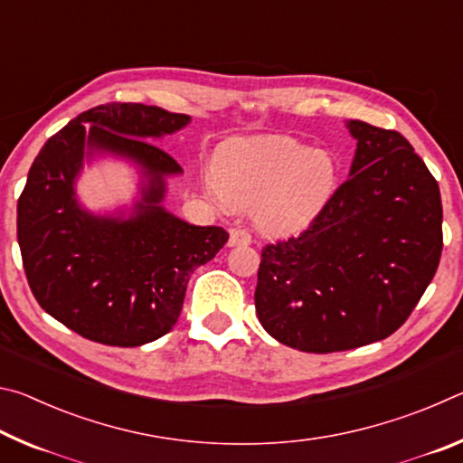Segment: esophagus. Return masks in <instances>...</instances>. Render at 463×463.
I'll list each match as a JSON object with an SVG mask.
<instances>
[{
    "instance_id": "1",
    "label": "esophagus",
    "mask_w": 463,
    "mask_h": 463,
    "mask_svg": "<svg viewBox=\"0 0 463 463\" xmlns=\"http://www.w3.org/2000/svg\"><path fill=\"white\" fill-rule=\"evenodd\" d=\"M250 242V234L245 229H231V239H229V247H241V245H249Z\"/></svg>"
}]
</instances>
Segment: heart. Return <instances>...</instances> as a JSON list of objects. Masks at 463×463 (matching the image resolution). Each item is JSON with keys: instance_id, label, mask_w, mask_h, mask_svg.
<instances>
[{"instance_id": "obj_1", "label": "heart", "mask_w": 463, "mask_h": 463, "mask_svg": "<svg viewBox=\"0 0 463 463\" xmlns=\"http://www.w3.org/2000/svg\"><path fill=\"white\" fill-rule=\"evenodd\" d=\"M336 163L326 151L288 137L237 138L218 153L206 190L222 208H253L268 232H292L315 221L331 200Z\"/></svg>"}]
</instances>
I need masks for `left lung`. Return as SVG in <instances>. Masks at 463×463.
Listing matches in <instances>:
<instances>
[{
	"instance_id": "8db88e82",
	"label": "left lung",
	"mask_w": 463,
	"mask_h": 463,
	"mask_svg": "<svg viewBox=\"0 0 463 463\" xmlns=\"http://www.w3.org/2000/svg\"><path fill=\"white\" fill-rule=\"evenodd\" d=\"M349 179L307 231L261 250L255 310L273 339L307 354L382 341L417 307L443 249L435 177L409 140L349 120Z\"/></svg>"
}]
</instances>
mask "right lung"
<instances>
[{
    "label": "right lung",
    "instance_id": "add662e5",
    "mask_svg": "<svg viewBox=\"0 0 463 463\" xmlns=\"http://www.w3.org/2000/svg\"><path fill=\"white\" fill-rule=\"evenodd\" d=\"M190 120L145 104L91 108L46 140L28 171L18 245L30 289L43 310L85 339L138 347L167 335L194 269L229 241L221 226L190 224L163 206L167 177L182 167L148 140ZM96 154L139 169L141 195L132 209L93 215L76 200V177Z\"/></svg>",
    "mask_w": 463,
    "mask_h": 463
}]
</instances>
